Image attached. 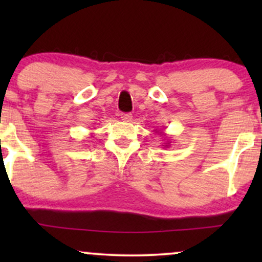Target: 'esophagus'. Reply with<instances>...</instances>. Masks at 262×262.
<instances>
[{"instance_id":"obj_1","label":"esophagus","mask_w":262,"mask_h":262,"mask_svg":"<svg viewBox=\"0 0 262 262\" xmlns=\"http://www.w3.org/2000/svg\"><path fill=\"white\" fill-rule=\"evenodd\" d=\"M121 118L123 122H130L132 119H133V116H132L130 113H122Z\"/></svg>"}]
</instances>
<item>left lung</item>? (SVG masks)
<instances>
[{"mask_svg": "<svg viewBox=\"0 0 262 262\" xmlns=\"http://www.w3.org/2000/svg\"><path fill=\"white\" fill-rule=\"evenodd\" d=\"M162 135H164V134H162ZM169 145H170V141H167V143H165V145H162V146H164V148H169Z\"/></svg>", "mask_w": 262, "mask_h": 262, "instance_id": "8db88e82", "label": "left lung"}]
</instances>
